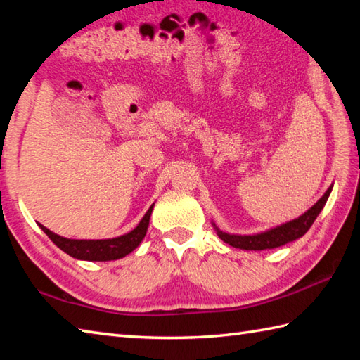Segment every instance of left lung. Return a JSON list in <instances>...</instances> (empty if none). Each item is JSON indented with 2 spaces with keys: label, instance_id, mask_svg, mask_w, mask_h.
<instances>
[{
  "label": "left lung",
  "instance_id": "left-lung-1",
  "mask_svg": "<svg viewBox=\"0 0 360 360\" xmlns=\"http://www.w3.org/2000/svg\"><path fill=\"white\" fill-rule=\"evenodd\" d=\"M332 192V186L326 191V193L319 198L315 205H313L309 211L304 212L300 217L294 219L291 221H286V224L271 228L264 233L258 234H230L225 231H220L217 226L214 225L215 231H217L219 238L224 240V243L230 244L231 247L243 248V250H267V248H276L280 245H285L291 243V240H296L302 238L304 234L309 231V228L313 225V221L321 212L324 207L326 201H328L329 195Z\"/></svg>",
  "mask_w": 360,
  "mask_h": 360
}]
</instances>
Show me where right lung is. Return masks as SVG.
Returning <instances> with one entry per match:
<instances>
[{"label":"right lung","instance_id":"obj_1","mask_svg":"<svg viewBox=\"0 0 360 360\" xmlns=\"http://www.w3.org/2000/svg\"><path fill=\"white\" fill-rule=\"evenodd\" d=\"M154 205L148 209L145 217L140 220V224L136 225L132 231L122 236H117L113 239H68L58 234L51 233L49 228L39 224L42 228V231L53 240V244L61 248L63 252L70 255L72 258L84 259V261H112L124 258L130 252H134L136 247L146 236L149 219H151Z\"/></svg>","mask_w":360,"mask_h":360}]
</instances>
